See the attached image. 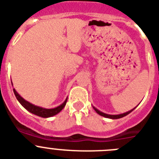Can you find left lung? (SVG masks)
<instances>
[{
	"mask_svg": "<svg viewBox=\"0 0 159 159\" xmlns=\"http://www.w3.org/2000/svg\"><path fill=\"white\" fill-rule=\"evenodd\" d=\"M93 108L94 109V111H95L96 112L98 113V115H100V116H102L106 117V118L112 119V120H116V119L122 118V117L125 116H127V115H129V113L132 112V111H133L136 108V107H134V108L132 109V110L129 111H127V112H125V113H123V114H120V115H109V114H106V113L102 112V111H100L99 110H98V109H97V108H95L94 107H93Z\"/></svg>",
	"mask_w": 159,
	"mask_h": 159,
	"instance_id": "8db88e82",
	"label": "left lung"
}]
</instances>
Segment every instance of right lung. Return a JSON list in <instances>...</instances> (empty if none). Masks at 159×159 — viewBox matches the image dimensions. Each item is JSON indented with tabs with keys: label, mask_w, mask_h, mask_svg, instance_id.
<instances>
[{
	"label": "right lung",
	"mask_w": 159,
	"mask_h": 159,
	"mask_svg": "<svg viewBox=\"0 0 159 159\" xmlns=\"http://www.w3.org/2000/svg\"><path fill=\"white\" fill-rule=\"evenodd\" d=\"M14 94H15L16 98H17L18 101L21 103V105L24 108H26L28 111H30V112L32 113V114L36 115V116H38L43 117V118H48V117L53 116H55V115L58 114V113H59L60 111H61L64 107H65L68 99V98H66V99L65 100V102H64L62 104L57 107H55V108L48 109V108L41 107L35 106V105L32 104V103H30V102H27L26 100H25L22 97H21V96L19 95V94H18V92L16 91L15 89H14Z\"/></svg>",
	"instance_id": "right-lung-1"
}]
</instances>
